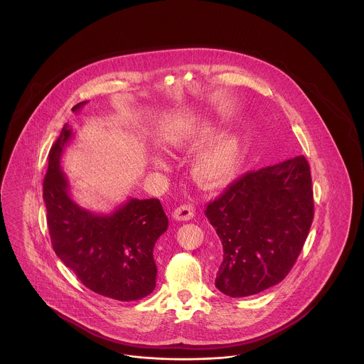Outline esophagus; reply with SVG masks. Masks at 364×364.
I'll use <instances>...</instances> for the list:
<instances>
[{
  "label": "esophagus",
  "mask_w": 364,
  "mask_h": 364,
  "mask_svg": "<svg viewBox=\"0 0 364 364\" xmlns=\"http://www.w3.org/2000/svg\"><path fill=\"white\" fill-rule=\"evenodd\" d=\"M195 215V208L192 205H181L179 208H175L172 213V217L179 221H188L192 220Z\"/></svg>",
  "instance_id": "esophagus-1"
}]
</instances>
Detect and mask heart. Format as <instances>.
<instances>
[{"label": "heart", "mask_w": 364, "mask_h": 364, "mask_svg": "<svg viewBox=\"0 0 364 364\" xmlns=\"http://www.w3.org/2000/svg\"><path fill=\"white\" fill-rule=\"evenodd\" d=\"M211 123L203 117H192L173 127L165 137V144L175 151H189L206 143L213 136ZM241 156V141L234 134H223L211 140L192 161L193 179L206 189L227 185L235 175ZM158 166H164L156 159Z\"/></svg>", "instance_id": "1"}]
</instances>
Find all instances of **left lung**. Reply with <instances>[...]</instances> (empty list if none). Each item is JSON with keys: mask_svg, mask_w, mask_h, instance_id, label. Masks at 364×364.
<instances>
[{"mask_svg": "<svg viewBox=\"0 0 364 364\" xmlns=\"http://www.w3.org/2000/svg\"><path fill=\"white\" fill-rule=\"evenodd\" d=\"M304 156L251 171L205 211L223 244L215 287L248 297L280 283L299 258L314 218Z\"/></svg>", "mask_w": 364, "mask_h": 364, "instance_id": "8db88e82", "label": "left lung"}]
</instances>
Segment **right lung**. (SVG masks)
<instances>
[{"label":"right lung","instance_id":"add662e5","mask_svg":"<svg viewBox=\"0 0 364 364\" xmlns=\"http://www.w3.org/2000/svg\"><path fill=\"white\" fill-rule=\"evenodd\" d=\"M87 102L73 107L77 112ZM73 130L64 124L49 153L43 200L53 250L97 294L119 301L140 300L156 289V240L168 228L158 199H129L110 214H95L70 196L60 159Z\"/></svg>","mask_w":364,"mask_h":364}]
</instances>
